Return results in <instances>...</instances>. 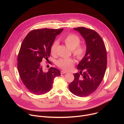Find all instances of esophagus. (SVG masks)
Returning a JSON list of instances; mask_svg holds the SVG:
<instances>
[{"label": "esophagus", "mask_w": 124, "mask_h": 124, "mask_svg": "<svg viewBox=\"0 0 124 124\" xmlns=\"http://www.w3.org/2000/svg\"><path fill=\"white\" fill-rule=\"evenodd\" d=\"M68 72L67 71H66V70H62L61 71V74H66V73H67Z\"/></svg>", "instance_id": "1"}]
</instances>
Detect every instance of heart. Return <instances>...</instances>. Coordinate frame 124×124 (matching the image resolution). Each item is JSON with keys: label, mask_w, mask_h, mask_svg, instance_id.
Returning <instances> with one entry per match:
<instances>
[{"label": "heart", "mask_w": 124, "mask_h": 124, "mask_svg": "<svg viewBox=\"0 0 124 124\" xmlns=\"http://www.w3.org/2000/svg\"><path fill=\"white\" fill-rule=\"evenodd\" d=\"M62 41L70 49L73 50V54L78 58L81 59L83 57L85 53V48L84 46L79 45L80 39L77 35L69 34L62 38ZM58 42L55 41L52 44L50 47V52L52 54H54ZM75 64V61L72 58H62L57 62V65L65 70H71Z\"/></svg>", "instance_id": "obj_1"}]
</instances>
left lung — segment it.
Wrapping results in <instances>:
<instances>
[{
  "label": "left lung",
  "mask_w": 124,
  "mask_h": 124,
  "mask_svg": "<svg viewBox=\"0 0 124 124\" xmlns=\"http://www.w3.org/2000/svg\"><path fill=\"white\" fill-rule=\"evenodd\" d=\"M85 40L86 50L78 64L79 73L74 74V80L69 84L70 91L78 97L89 96L101 84L107 66V53L100 35L85 27L74 28Z\"/></svg>",
  "instance_id": "left-lung-1"
}]
</instances>
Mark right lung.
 I'll list each match as a JSON object with an SVG mask.
<instances>
[{
	"instance_id": "1",
	"label": "right lung",
	"mask_w": 124,
	"mask_h": 124,
	"mask_svg": "<svg viewBox=\"0 0 124 124\" xmlns=\"http://www.w3.org/2000/svg\"><path fill=\"white\" fill-rule=\"evenodd\" d=\"M63 30H33L23 40L17 56V69L23 84L33 94L40 95L49 92L54 79L60 76V70L55 68L45 72L41 62L44 59L48 60L51 46Z\"/></svg>"
}]
</instances>
